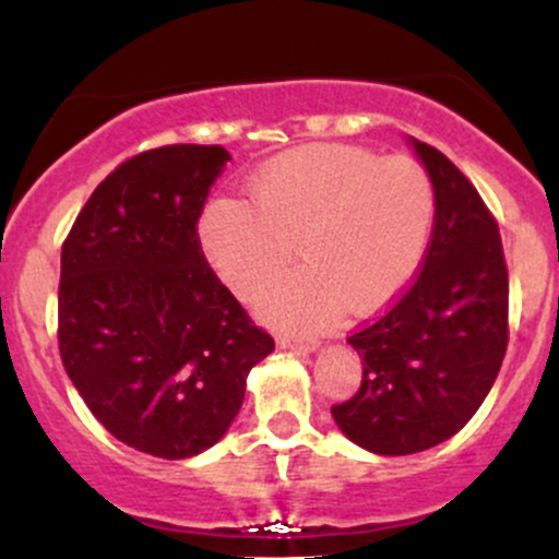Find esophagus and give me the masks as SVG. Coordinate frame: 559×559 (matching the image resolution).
I'll return each instance as SVG.
<instances>
[{"label": "esophagus", "mask_w": 559, "mask_h": 559, "mask_svg": "<svg viewBox=\"0 0 559 559\" xmlns=\"http://www.w3.org/2000/svg\"><path fill=\"white\" fill-rule=\"evenodd\" d=\"M278 346L294 352H316L318 338H292V336H278Z\"/></svg>", "instance_id": "34e87169"}]
</instances>
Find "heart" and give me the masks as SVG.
<instances>
[{"instance_id":"1","label":"heart","mask_w":559,"mask_h":559,"mask_svg":"<svg viewBox=\"0 0 559 559\" xmlns=\"http://www.w3.org/2000/svg\"><path fill=\"white\" fill-rule=\"evenodd\" d=\"M252 207L221 197L199 221L210 265L236 297L254 299L288 271H305L260 299L267 323L318 331L344 312L381 310L418 271L436 194L413 157L365 146L312 144L271 159L249 181Z\"/></svg>"}]
</instances>
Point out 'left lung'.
<instances>
[{
  "label": "left lung",
  "instance_id": "1",
  "mask_svg": "<svg viewBox=\"0 0 559 559\" xmlns=\"http://www.w3.org/2000/svg\"><path fill=\"white\" fill-rule=\"evenodd\" d=\"M415 152L436 194L431 241L409 286L346 338L362 357V383L331 407L355 444L391 457L457 433L489 394L510 342L497 221L452 159L426 141Z\"/></svg>",
  "mask_w": 559,
  "mask_h": 559
}]
</instances>
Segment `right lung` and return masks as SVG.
I'll return each mask as SVG.
<instances>
[{
	"label": "right lung",
	"instance_id": "right-lung-1",
	"mask_svg": "<svg viewBox=\"0 0 559 559\" xmlns=\"http://www.w3.org/2000/svg\"><path fill=\"white\" fill-rule=\"evenodd\" d=\"M230 155L168 144L120 163L62 241L57 344L94 418L183 460L228 431L249 370L275 349L202 252L197 223Z\"/></svg>",
	"mask_w": 559,
	"mask_h": 559
}]
</instances>
